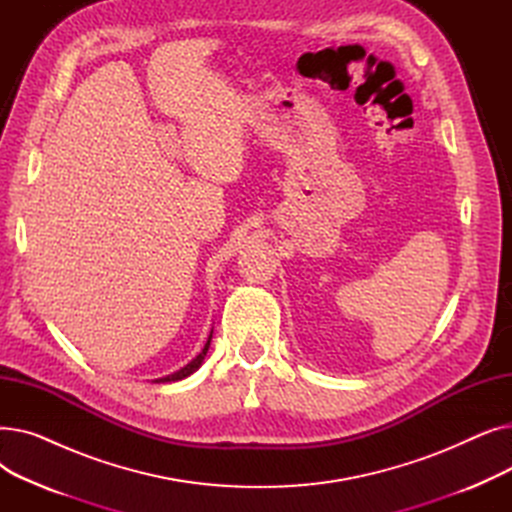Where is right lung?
I'll return each instance as SVG.
<instances>
[{
    "mask_svg": "<svg viewBox=\"0 0 512 512\" xmlns=\"http://www.w3.org/2000/svg\"><path fill=\"white\" fill-rule=\"evenodd\" d=\"M213 334V332H211ZM211 334H209V338H207V342H205V346H203V351L188 363V365H184L182 369H178V371H174V373H170V375H166V378H159V380H155L157 384H166V382H178V380H184V378H188V375L191 373H195L199 367H201V363H203V359H205V355H207V351H209V342H211Z\"/></svg>",
    "mask_w": 512,
    "mask_h": 512,
    "instance_id": "add662e5",
    "label": "right lung"
}]
</instances>
